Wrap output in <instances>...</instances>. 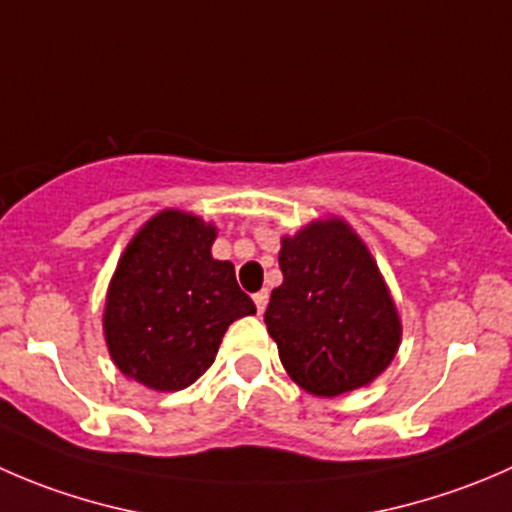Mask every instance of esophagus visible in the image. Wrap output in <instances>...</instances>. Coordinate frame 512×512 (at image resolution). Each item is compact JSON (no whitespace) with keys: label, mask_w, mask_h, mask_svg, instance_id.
<instances>
[{"label":"esophagus","mask_w":512,"mask_h":512,"mask_svg":"<svg viewBox=\"0 0 512 512\" xmlns=\"http://www.w3.org/2000/svg\"><path fill=\"white\" fill-rule=\"evenodd\" d=\"M252 300H255L257 312H260V315H262V312H265V307H267V300H270V295H267V292L262 290V292H257V295L252 297Z\"/></svg>","instance_id":"1"}]
</instances>
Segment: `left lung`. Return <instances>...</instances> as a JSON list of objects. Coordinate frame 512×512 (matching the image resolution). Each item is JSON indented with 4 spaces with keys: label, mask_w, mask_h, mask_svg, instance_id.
I'll return each mask as SVG.
<instances>
[{
    "label": "left lung",
    "mask_w": 512,
    "mask_h": 512,
    "mask_svg": "<svg viewBox=\"0 0 512 512\" xmlns=\"http://www.w3.org/2000/svg\"><path fill=\"white\" fill-rule=\"evenodd\" d=\"M282 285L265 310L287 375L320 398L365 388L403 340L390 287L342 217L307 222L280 240Z\"/></svg>",
    "instance_id": "1"
}]
</instances>
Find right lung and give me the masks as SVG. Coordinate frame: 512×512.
Returning <instances> with one entry per match:
<instances>
[{"label": "right lung", "instance_id": "right-lung-1", "mask_svg": "<svg viewBox=\"0 0 512 512\" xmlns=\"http://www.w3.org/2000/svg\"><path fill=\"white\" fill-rule=\"evenodd\" d=\"M217 227L185 210H162L135 232L104 300L112 362L157 393L185 390L215 362L227 327L255 315L235 265L212 257Z\"/></svg>", "mask_w": 512, "mask_h": 512}]
</instances>
